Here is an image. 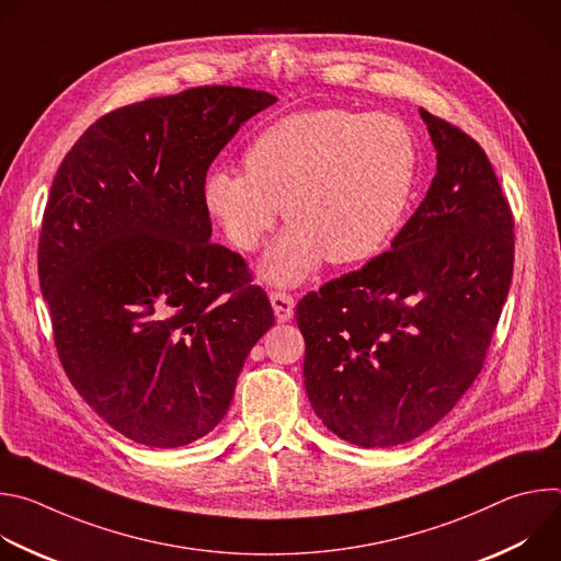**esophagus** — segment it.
<instances>
[{
	"label": "esophagus",
	"mask_w": 561,
	"mask_h": 561,
	"mask_svg": "<svg viewBox=\"0 0 561 561\" xmlns=\"http://www.w3.org/2000/svg\"><path fill=\"white\" fill-rule=\"evenodd\" d=\"M271 304L275 308L277 322H290L293 312H295V299L288 293H273Z\"/></svg>",
	"instance_id": "obj_1"
}]
</instances>
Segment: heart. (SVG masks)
<instances>
[{
	"label": "heart",
	"mask_w": 561,
	"mask_h": 561,
	"mask_svg": "<svg viewBox=\"0 0 561 561\" xmlns=\"http://www.w3.org/2000/svg\"><path fill=\"white\" fill-rule=\"evenodd\" d=\"M244 171H208L202 199L239 251H255L279 206L293 224L264 260L275 284L381 253L402 224L417 178V148L390 115L319 108L282 117L244 150Z\"/></svg>",
	"instance_id": "1"
}]
</instances>
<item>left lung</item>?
<instances>
[{"mask_svg": "<svg viewBox=\"0 0 561 561\" xmlns=\"http://www.w3.org/2000/svg\"><path fill=\"white\" fill-rule=\"evenodd\" d=\"M437 175L390 251L299 299L314 415L364 448L407 444L470 388L506 301L513 213L484 148L420 108Z\"/></svg>", "mask_w": 561, "mask_h": 561, "instance_id": "8db88e82", "label": "left lung"}]
</instances>
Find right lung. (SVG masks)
Returning <instances> with one entry per match:
<instances>
[{"mask_svg":"<svg viewBox=\"0 0 561 561\" xmlns=\"http://www.w3.org/2000/svg\"><path fill=\"white\" fill-rule=\"evenodd\" d=\"M275 95L199 87L100 117L66 152L37 271L59 362L124 437L178 448L226 415L275 324L247 262L210 242L213 159Z\"/></svg>","mask_w":561,"mask_h":561,"instance_id":"right-lung-1","label":"right lung"}]
</instances>
